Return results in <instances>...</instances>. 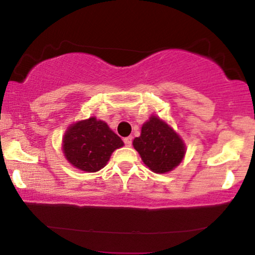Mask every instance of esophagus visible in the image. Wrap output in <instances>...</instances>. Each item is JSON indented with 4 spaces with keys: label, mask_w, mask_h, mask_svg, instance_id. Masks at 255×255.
Wrapping results in <instances>:
<instances>
[{
    "label": "esophagus",
    "mask_w": 255,
    "mask_h": 255,
    "mask_svg": "<svg viewBox=\"0 0 255 255\" xmlns=\"http://www.w3.org/2000/svg\"><path fill=\"white\" fill-rule=\"evenodd\" d=\"M131 140H133V137H131V136H127V137H125L124 141H125L126 146H131Z\"/></svg>",
    "instance_id": "34e87169"
}]
</instances>
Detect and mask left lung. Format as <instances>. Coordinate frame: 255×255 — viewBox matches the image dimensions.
<instances>
[{
	"instance_id": "1",
	"label": "left lung",
	"mask_w": 255,
	"mask_h": 255,
	"mask_svg": "<svg viewBox=\"0 0 255 255\" xmlns=\"http://www.w3.org/2000/svg\"><path fill=\"white\" fill-rule=\"evenodd\" d=\"M133 146L144 164L156 174L174 170L186 154L182 137L156 115H151L142 125L140 136L133 140Z\"/></svg>"
}]
</instances>
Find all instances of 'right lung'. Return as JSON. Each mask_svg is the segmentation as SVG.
<instances>
[{"instance_id":"obj_1","label":"right lung","mask_w":255,"mask_h":255,"mask_svg":"<svg viewBox=\"0 0 255 255\" xmlns=\"http://www.w3.org/2000/svg\"><path fill=\"white\" fill-rule=\"evenodd\" d=\"M107 122L92 118L81 120L67 128L62 137V151L74 168L96 172L109 162L111 153L124 146Z\"/></svg>"}]
</instances>
